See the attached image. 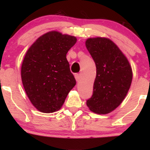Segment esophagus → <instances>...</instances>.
I'll use <instances>...</instances> for the list:
<instances>
[{
  "mask_svg": "<svg viewBox=\"0 0 150 150\" xmlns=\"http://www.w3.org/2000/svg\"><path fill=\"white\" fill-rule=\"evenodd\" d=\"M75 80H76L77 82H78L79 80H80V75L79 74H75Z\"/></svg>",
  "mask_w": 150,
  "mask_h": 150,
  "instance_id": "obj_1",
  "label": "esophagus"
}]
</instances>
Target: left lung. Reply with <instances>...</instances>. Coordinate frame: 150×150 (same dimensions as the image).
I'll use <instances>...</instances> for the list:
<instances>
[{
  "label": "left lung",
  "instance_id": "left-lung-1",
  "mask_svg": "<svg viewBox=\"0 0 150 150\" xmlns=\"http://www.w3.org/2000/svg\"><path fill=\"white\" fill-rule=\"evenodd\" d=\"M85 44L97 68L92 96L87 100V105L93 112L106 114L125 99L131 85V67L110 39L92 38L87 39Z\"/></svg>",
  "mask_w": 150,
  "mask_h": 150
}]
</instances>
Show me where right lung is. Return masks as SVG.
Here are the masks:
<instances>
[{"instance_id": "1", "label": "right lung", "mask_w": 150, "mask_h": 150, "mask_svg": "<svg viewBox=\"0 0 150 150\" xmlns=\"http://www.w3.org/2000/svg\"><path fill=\"white\" fill-rule=\"evenodd\" d=\"M76 42L75 37L52 31L39 37L26 53L21 68L22 84L39 111L59 110L76 84L66 58Z\"/></svg>"}]
</instances>
